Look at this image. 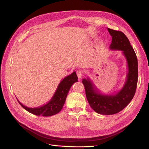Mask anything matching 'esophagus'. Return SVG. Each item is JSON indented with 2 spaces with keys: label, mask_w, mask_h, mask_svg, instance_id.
<instances>
[{
  "label": "esophagus",
  "mask_w": 149,
  "mask_h": 149,
  "mask_svg": "<svg viewBox=\"0 0 149 149\" xmlns=\"http://www.w3.org/2000/svg\"><path fill=\"white\" fill-rule=\"evenodd\" d=\"M76 74H77V76L78 77V78H81L83 76V73L82 71L78 70L77 71H76Z\"/></svg>",
  "instance_id": "obj_1"
}]
</instances>
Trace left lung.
<instances>
[{
  "mask_svg": "<svg viewBox=\"0 0 149 149\" xmlns=\"http://www.w3.org/2000/svg\"><path fill=\"white\" fill-rule=\"evenodd\" d=\"M107 30L112 37L109 48L112 50L122 51L127 61L128 73L123 87L112 94L99 92L89 78L83 79L86 96L90 106L97 113L102 115L114 114L124 109L134 96L138 81L137 58L129 39L122 31L109 28Z\"/></svg>",
  "mask_w": 149,
  "mask_h": 149,
  "instance_id": "obj_1",
  "label": "left lung"
}]
</instances>
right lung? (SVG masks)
I'll return each mask as SVG.
<instances>
[{
	"label": "right lung",
	"mask_w": 149,
	"mask_h": 149,
	"mask_svg": "<svg viewBox=\"0 0 149 149\" xmlns=\"http://www.w3.org/2000/svg\"><path fill=\"white\" fill-rule=\"evenodd\" d=\"M77 81L78 76L75 71L66 76L58 84L56 91L50 101L42 106L30 108L22 104L19 100L18 101L25 110L36 116L48 117L55 115L62 109L70 88L73 83Z\"/></svg>",
	"instance_id": "1"
}]
</instances>
